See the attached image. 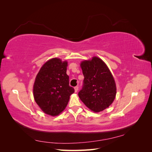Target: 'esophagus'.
<instances>
[{"mask_svg": "<svg viewBox=\"0 0 152 152\" xmlns=\"http://www.w3.org/2000/svg\"><path fill=\"white\" fill-rule=\"evenodd\" d=\"M74 89H75V93H77V92L78 91V90H79V87L76 86V87H74Z\"/></svg>", "mask_w": 152, "mask_h": 152, "instance_id": "esophagus-1", "label": "esophagus"}]
</instances>
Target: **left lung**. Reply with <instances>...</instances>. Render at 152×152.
I'll use <instances>...</instances> for the list:
<instances>
[{"label": "left lung", "mask_w": 152, "mask_h": 152, "mask_svg": "<svg viewBox=\"0 0 152 152\" xmlns=\"http://www.w3.org/2000/svg\"><path fill=\"white\" fill-rule=\"evenodd\" d=\"M80 66L84 79L79 92V98L92 111L102 112L115 98L117 89L113 77L104 62L96 56L82 61Z\"/></svg>", "instance_id": "1"}]
</instances>
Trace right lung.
Instances as JSON below:
<instances>
[{
    "instance_id": "right-lung-1",
    "label": "right lung",
    "mask_w": 152,
    "mask_h": 152,
    "mask_svg": "<svg viewBox=\"0 0 152 152\" xmlns=\"http://www.w3.org/2000/svg\"><path fill=\"white\" fill-rule=\"evenodd\" d=\"M68 63L59 58L49 59L41 67L34 84V97L40 109L46 114L56 116L69 102L74 89L69 86L66 74Z\"/></svg>"
}]
</instances>
